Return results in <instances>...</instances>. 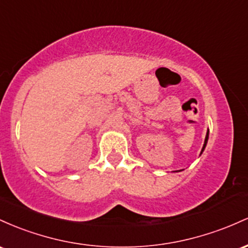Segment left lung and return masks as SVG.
I'll return each instance as SVG.
<instances>
[{"label":"left lung","instance_id":"8db88e82","mask_svg":"<svg viewBox=\"0 0 248 248\" xmlns=\"http://www.w3.org/2000/svg\"><path fill=\"white\" fill-rule=\"evenodd\" d=\"M207 139H208V131H207V133H206V137H205V143H204V146H202V152L204 151L205 146H206V144H207Z\"/></svg>","mask_w":248,"mask_h":248}]
</instances>
